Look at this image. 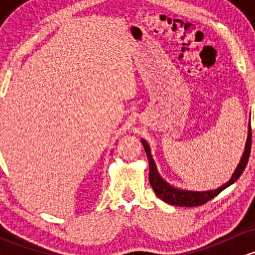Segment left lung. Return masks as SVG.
<instances>
[{"label":"left lung","instance_id":"8db88e82","mask_svg":"<svg viewBox=\"0 0 255 255\" xmlns=\"http://www.w3.org/2000/svg\"><path fill=\"white\" fill-rule=\"evenodd\" d=\"M144 150H145L146 156H148L149 160V182H150L151 187H153L154 192L156 194V196L159 199L163 200L166 204L174 205V206H181V207H195L200 206V205L206 204L207 201L212 200L213 197L217 196L221 191L228 187L230 185H232L233 182H236L239 179V176L242 175V173L246 169L247 164H248L249 155H251V148H252V128L251 125L248 127V138H247L246 148H244V153L242 155L241 161H239L237 169L233 173L232 177L230 179V181L227 184H225L223 186L218 187L216 190H210V191H186V190H180L175 189L171 185H169L168 182L164 181L161 179V176L159 175L158 170H156V165L154 163L153 158H151L150 154V148H149L148 143L145 140L142 139Z\"/></svg>","mask_w":255,"mask_h":255}]
</instances>
